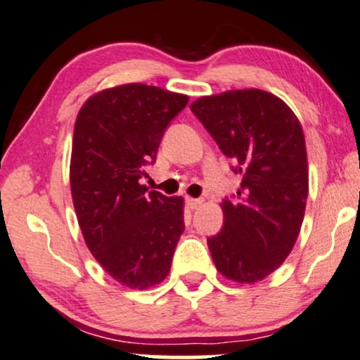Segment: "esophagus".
Masks as SVG:
<instances>
[{
    "instance_id": "obj_1",
    "label": "esophagus",
    "mask_w": 360,
    "mask_h": 360,
    "mask_svg": "<svg viewBox=\"0 0 360 360\" xmlns=\"http://www.w3.org/2000/svg\"><path fill=\"white\" fill-rule=\"evenodd\" d=\"M186 202H188V206L191 207V209H198L199 206H201V204L204 202L202 199H195V198H188L186 199Z\"/></svg>"
}]
</instances>
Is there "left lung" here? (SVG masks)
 I'll return each mask as SVG.
<instances>
[{"instance_id":"obj_1","label":"left lung","mask_w":360,"mask_h":360,"mask_svg":"<svg viewBox=\"0 0 360 360\" xmlns=\"http://www.w3.org/2000/svg\"><path fill=\"white\" fill-rule=\"evenodd\" d=\"M243 176L221 202L224 227L207 239L216 269L239 284L274 272L292 251L309 193L304 131L292 109L262 89H233L191 104Z\"/></svg>"}]
</instances>
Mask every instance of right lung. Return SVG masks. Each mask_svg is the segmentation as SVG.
Listing matches in <instances>:
<instances>
[{"instance_id":"add662e5","label":"right lung","mask_w":360,"mask_h":360,"mask_svg":"<svg viewBox=\"0 0 360 360\" xmlns=\"http://www.w3.org/2000/svg\"><path fill=\"white\" fill-rule=\"evenodd\" d=\"M189 98L158 86L121 84L93 94L72 134V204L88 249L112 279L148 289L169 274L184 231V199L139 183L166 127Z\"/></svg>"}]
</instances>
